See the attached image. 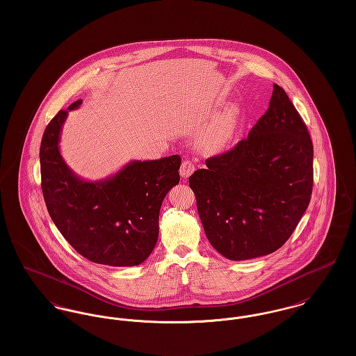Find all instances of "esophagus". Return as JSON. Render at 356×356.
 Returning a JSON list of instances; mask_svg holds the SVG:
<instances>
[{
  "label": "esophagus",
  "mask_w": 356,
  "mask_h": 356,
  "mask_svg": "<svg viewBox=\"0 0 356 356\" xmlns=\"http://www.w3.org/2000/svg\"><path fill=\"white\" fill-rule=\"evenodd\" d=\"M196 170V165L191 160H184L180 167V175L183 179H188Z\"/></svg>",
  "instance_id": "esophagus-1"
}]
</instances>
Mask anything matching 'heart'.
<instances>
[{"instance_id": "obj_1", "label": "heart", "mask_w": 356, "mask_h": 356, "mask_svg": "<svg viewBox=\"0 0 356 356\" xmlns=\"http://www.w3.org/2000/svg\"><path fill=\"white\" fill-rule=\"evenodd\" d=\"M236 128V109H227L207 124L197 138V147L205 153L221 152L232 141Z\"/></svg>"}]
</instances>
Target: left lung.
<instances>
[{
	"instance_id": "left-lung-1",
	"label": "left lung",
	"mask_w": 356,
	"mask_h": 356,
	"mask_svg": "<svg viewBox=\"0 0 356 356\" xmlns=\"http://www.w3.org/2000/svg\"><path fill=\"white\" fill-rule=\"evenodd\" d=\"M312 163L305 121L284 89L273 84L270 106L248 137L189 177L212 247L229 260L279 250L311 200Z\"/></svg>"
}]
</instances>
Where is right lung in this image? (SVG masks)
I'll return each instance as SVG.
<instances>
[{"label":"right lung","instance_id":"right-lung-1","mask_svg":"<svg viewBox=\"0 0 356 356\" xmlns=\"http://www.w3.org/2000/svg\"><path fill=\"white\" fill-rule=\"evenodd\" d=\"M48 124L41 147V188L51 220L88 260L112 267L141 264L157 243L159 213L165 195L180 181L179 154L131 161L99 181L79 177L64 161L58 143L69 111Z\"/></svg>","mask_w":356,"mask_h":356}]
</instances>
